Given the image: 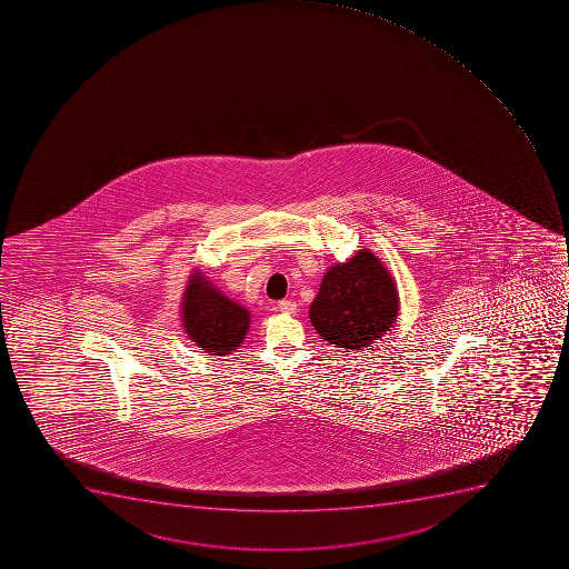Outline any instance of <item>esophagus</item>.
Instances as JSON below:
<instances>
[{"instance_id": "1", "label": "esophagus", "mask_w": 569, "mask_h": 569, "mask_svg": "<svg viewBox=\"0 0 569 569\" xmlns=\"http://www.w3.org/2000/svg\"><path fill=\"white\" fill-rule=\"evenodd\" d=\"M277 308H279V311H282V313H296L297 305L290 301V299H282V301H279V305H277Z\"/></svg>"}]
</instances>
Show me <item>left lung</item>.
Wrapping results in <instances>:
<instances>
[{
	"label": "left lung",
	"instance_id": "1",
	"mask_svg": "<svg viewBox=\"0 0 569 569\" xmlns=\"http://www.w3.org/2000/svg\"><path fill=\"white\" fill-rule=\"evenodd\" d=\"M397 316L396 281L370 248L328 268L310 305V321L317 333L345 350L370 347L390 331Z\"/></svg>",
	"mask_w": 569,
	"mask_h": 569
}]
</instances>
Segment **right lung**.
<instances>
[{"mask_svg":"<svg viewBox=\"0 0 569 569\" xmlns=\"http://www.w3.org/2000/svg\"><path fill=\"white\" fill-rule=\"evenodd\" d=\"M181 322L188 339L208 356H228L241 347L250 311L213 287L201 270H193L181 301Z\"/></svg>","mask_w":569,"mask_h":569,"instance_id":"right-lung-1","label":"right lung"}]
</instances>
